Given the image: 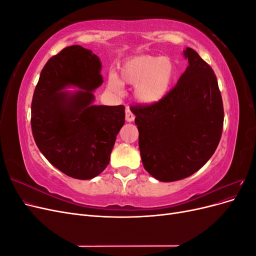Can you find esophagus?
<instances>
[{
  "mask_svg": "<svg viewBox=\"0 0 256 256\" xmlns=\"http://www.w3.org/2000/svg\"><path fill=\"white\" fill-rule=\"evenodd\" d=\"M126 120L129 122L134 120V114L132 113V111L129 109V108H127V109H126Z\"/></svg>",
  "mask_w": 256,
  "mask_h": 256,
  "instance_id": "obj_1",
  "label": "esophagus"
}]
</instances>
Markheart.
I'll return each instance as SVG.
<instances>
[{"label":"heart","instance_id":"b5f03b06","mask_svg":"<svg viewBox=\"0 0 256 256\" xmlns=\"http://www.w3.org/2000/svg\"><path fill=\"white\" fill-rule=\"evenodd\" d=\"M174 76V64L168 58L140 56L129 60L120 70L122 80L136 85L134 94L143 104L157 102L168 90ZM110 88L116 92L122 90V82L110 76Z\"/></svg>","mask_w":256,"mask_h":256}]
</instances>
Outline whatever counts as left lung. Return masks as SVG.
<instances>
[{"label": "left lung", "instance_id": "8db88e82", "mask_svg": "<svg viewBox=\"0 0 256 256\" xmlns=\"http://www.w3.org/2000/svg\"><path fill=\"white\" fill-rule=\"evenodd\" d=\"M189 65L157 102L130 106L136 115L143 166L160 182L194 174L219 145L224 110L216 76L198 52L184 51Z\"/></svg>", "mask_w": 256, "mask_h": 256}]
</instances>
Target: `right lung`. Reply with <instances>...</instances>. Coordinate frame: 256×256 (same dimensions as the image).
Here are the masks:
<instances>
[{"label": "right lung", "mask_w": 256, "mask_h": 256, "mask_svg": "<svg viewBox=\"0 0 256 256\" xmlns=\"http://www.w3.org/2000/svg\"><path fill=\"white\" fill-rule=\"evenodd\" d=\"M100 69L90 50L69 46L46 63L32 99L30 127L37 147L53 166L76 180L104 171L125 124L124 106L92 104V90L102 83ZM69 84L82 90L61 92Z\"/></svg>", "instance_id": "obj_1"}]
</instances>
